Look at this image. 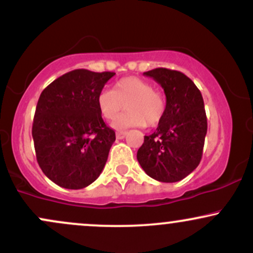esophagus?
<instances>
[{"label":"esophagus","instance_id":"1","mask_svg":"<svg viewBox=\"0 0 253 253\" xmlns=\"http://www.w3.org/2000/svg\"><path fill=\"white\" fill-rule=\"evenodd\" d=\"M127 132L126 130H119V132H117V139H124L125 136H126Z\"/></svg>","mask_w":253,"mask_h":253}]
</instances>
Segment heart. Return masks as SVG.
<instances>
[{"label": "heart", "mask_w": 253, "mask_h": 253, "mask_svg": "<svg viewBox=\"0 0 253 253\" xmlns=\"http://www.w3.org/2000/svg\"><path fill=\"white\" fill-rule=\"evenodd\" d=\"M125 104L128 112L118 120V128L144 127L147 123L155 126L164 117V96L139 77L121 78L113 90L104 89L97 96L98 110L108 121L117 120Z\"/></svg>", "instance_id": "heart-1"}]
</instances>
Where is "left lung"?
<instances>
[{"mask_svg":"<svg viewBox=\"0 0 253 253\" xmlns=\"http://www.w3.org/2000/svg\"><path fill=\"white\" fill-rule=\"evenodd\" d=\"M144 75L161 84L167 106L156 132L144 136L136 159L156 181L178 182L193 172L202 158L207 117L201 91L179 71L158 68Z\"/></svg>","mask_w":253,"mask_h":253,"instance_id":"8db88e82","label":"left lung"}]
</instances>
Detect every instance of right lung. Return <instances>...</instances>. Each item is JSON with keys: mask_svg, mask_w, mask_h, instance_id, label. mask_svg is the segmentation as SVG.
<instances>
[{"mask_svg": "<svg viewBox=\"0 0 253 253\" xmlns=\"http://www.w3.org/2000/svg\"><path fill=\"white\" fill-rule=\"evenodd\" d=\"M114 75L77 69L54 80L38 100L32 127L37 161L59 187L82 189L102 172L115 132L104 124L97 96Z\"/></svg>", "mask_w": 253, "mask_h": 253, "instance_id": "add662e5", "label": "right lung"}]
</instances>
